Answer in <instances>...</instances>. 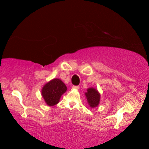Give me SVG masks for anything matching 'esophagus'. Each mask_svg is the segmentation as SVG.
<instances>
[{
	"mask_svg": "<svg viewBox=\"0 0 149 149\" xmlns=\"http://www.w3.org/2000/svg\"><path fill=\"white\" fill-rule=\"evenodd\" d=\"M79 88H80V87L78 86V85H73V89H76V90H78Z\"/></svg>",
	"mask_w": 149,
	"mask_h": 149,
	"instance_id": "obj_1",
	"label": "esophagus"
}]
</instances>
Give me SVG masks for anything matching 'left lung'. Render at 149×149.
Listing matches in <instances>:
<instances>
[{
  "instance_id": "left-lung-1",
  "label": "left lung",
  "mask_w": 149,
  "mask_h": 149,
  "mask_svg": "<svg viewBox=\"0 0 149 149\" xmlns=\"http://www.w3.org/2000/svg\"><path fill=\"white\" fill-rule=\"evenodd\" d=\"M88 102L90 107H96L100 104V95L97 90L94 88H89L85 93Z\"/></svg>"
}]
</instances>
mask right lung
<instances>
[{"mask_svg":"<svg viewBox=\"0 0 149 149\" xmlns=\"http://www.w3.org/2000/svg\"><path fill=\"white\" fill-rule=\"evenodd\" d=\"M66 89V86L61 80L55 78L44 85L42 89V96L47 105L52 107L59 102Z\"/></svg>","mask_w":149,"mask_h":149,"instance_id":"add662e5","label":"right lung"}]
</instances>
